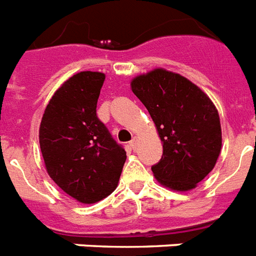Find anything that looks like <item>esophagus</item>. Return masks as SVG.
<instances>
[{"label": "esophagus", "instance_id": "34e87169", "mask_svg": "<svg viewBox=\"0 0 256 256\" xmlns=\"http://www.w3.org/2000/svg\"><path fill=\"white\" fill-rule=\"evenodd\" d=\"M130 148H132L133 150H134V149L137 148V145H138V138H137L136 136H133L132 140L130 141Z\"/></svg>", "mask_w": 256, "mask_h": 256}]
</instances>
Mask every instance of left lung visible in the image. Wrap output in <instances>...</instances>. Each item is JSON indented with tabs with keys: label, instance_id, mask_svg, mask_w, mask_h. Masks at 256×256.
I'll return each mask as SVG.
<instances>
[{
	"label": "left lung",
	"instance_id": "left-lung-1",
	"mask_svg": "<svg viewBox=\"0 0 256 256\" xmlns=\"http://www.w3.org/2000/svg\"><path fill=\"white\" fill-rule=\"evenodd\" d=\"M130 86L164 145L161 160L152 166L154 176L171 190L195 188L221 150V126L212 100L187 78L164 69L138 76Z\"/></svg>",
	"mask_w": 256,
	"mask_h": 256
}]
</instances>
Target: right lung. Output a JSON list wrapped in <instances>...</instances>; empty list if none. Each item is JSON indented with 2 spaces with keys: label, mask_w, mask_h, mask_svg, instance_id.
<instances>
[{
  "label": "right lung",
  "mask_w": 256,
  "mask_h": 256,
  "mask_svg": "<svg viewBox=\"0 0 256 256\" xmlns=\"http://www.w3.org/2000/svg\"><path fill=\"white\" fill-rule=\"evenodd\" d=\"M104 74L81 72L61 86L40 123L46 168L68 195L84 204L108 196L118 186L126 154L96 116Z\"/></svg>",
  "instance_id": "1"
}]
</instances>
